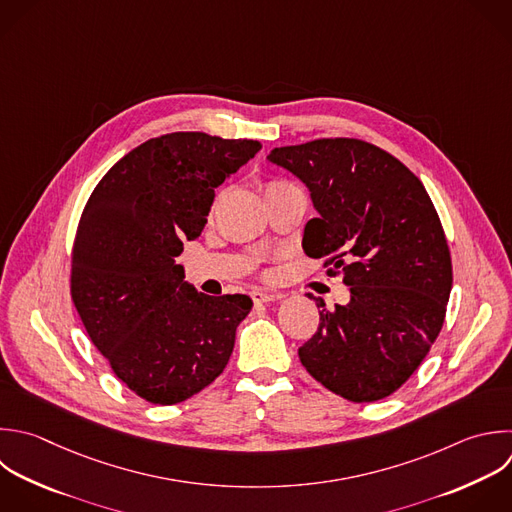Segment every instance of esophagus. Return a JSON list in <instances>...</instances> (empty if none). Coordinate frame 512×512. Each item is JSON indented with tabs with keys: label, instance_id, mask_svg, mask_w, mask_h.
<instances>
[{
	"label": "esophagus",
	"instance_id": "esophagus-1",
	"mask_svg": "<svg viewBox=\"0 0 512 512\" xmlns=\"http://www.w3.org/2000/svg\"><path fill=\"white\" fill-rule=\"evenodd\" d=\"M250 296H252V300H254L256 304H264V302H272V300L280 298L278 294H274V292H268V290H260V288L252 290V292H250Z\"/></svg>",
	"mask_w": 512,
	"mask_h": 512
}]
</instances>
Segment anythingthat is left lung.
<instances>
[{
  "mask_svg": "<svg viewBox=\"0 0 512 512\" xmlns=\"http://www.w3.org/2000/svg\"><path fill=\"white\" fill-rule=\"evenodd\" d=\"M266 160L308 188L318 216L304 228V252L328 256L350 290L334 308L308 294L322 310L300 362L350 402L390 396L428 354L452 288L450 252L422 182L350 138L274 148Z\"/></svg>",
  "mask_w": 512,
  "mask_h": 512,
  "instance_id": "8db88e82",
  "label": "left lung"
}]
</instances>
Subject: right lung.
I'll use <instances>...</instances> for the list:
<instances>
[{"label":"right lung","mask_w":512,"mask_h":512,"mask_svg":"<svg viewBox=\"0 0 512 512\" xmlns=\"http://www.w3.org/2000/svg\"><path fill=\"white\" fill-rule=\"evenodd\" d=\"M204 132L152 138L92 192L74 242L72 298L116 376L154 404H178L226 368L246 294L206 296L176 258L196 240L216 188L260 150Z\"/></svg>","instance_id":"right-lung-1"}]
</instances>
